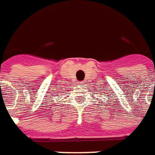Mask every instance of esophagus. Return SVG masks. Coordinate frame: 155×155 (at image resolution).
I'll list each match as a JSON object with an SVG mask.
<instances>
[{
	"mask_svg": "<svg viewBox=\"0 0 155 155\" xmlns=\"http://www.w3.org/2000/svg\"><path fill=\"white\" fill-rule=\"evenodd\" d=\"M84 81H81V82H79V83H78V84H81V85H83V84H84Z\"/></svg>",
	"mask_w": 155,
	"mask_h": 155,
	"instance_id": "esophagus-1",
	"label": "esophagus"
}]
</instances>
